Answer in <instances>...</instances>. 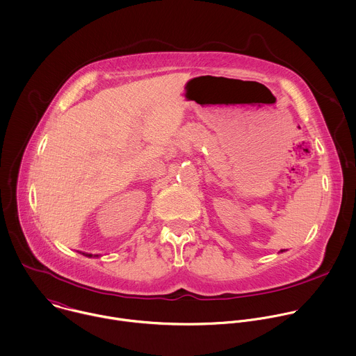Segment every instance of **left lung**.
<instances>
[{
	"label": "left lung",
	"instance_id": "8db88e82",
	"mask_svg": "<svg viewBox=\"0 0 356 356\" xmlns=\"http://www.w3.org/2000/svg\"><path fill=\"white\" fill-rule=\"evenodd\" d=\"M281 252H284V250H281Z\"/></svg>",
	"mask_w": 356,
	"mask_h": 356
}]
</instances>
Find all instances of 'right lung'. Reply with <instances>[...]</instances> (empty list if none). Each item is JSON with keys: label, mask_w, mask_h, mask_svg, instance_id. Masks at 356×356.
Masks as SVG:
<instances>
[{"label": "right lung", "mask_w": 356, "mask_h": 356, "mask_svg": "<svg viewBox=\"0 0 356 356\" xmlns=\"http://www.w3.org/2000/svg\"><path fill=\"white\" fill-rule=\"evenodd\" d=\"M85 256H89V257H92V254H88V253H86V254H85Z\"/></svg>", "instance_id": "right-lung-1"}]
</instances>
